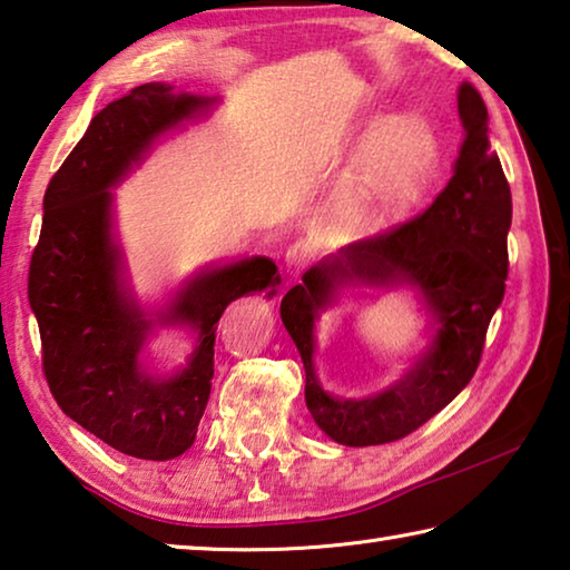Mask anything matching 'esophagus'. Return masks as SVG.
<instances>
[{
    "label": "esophagus",
    "instance_id": "esophagus-1",
    "mask_svg": "<svg viewBox=\"0 0 570 570\" xmlns=\"http://www.w3.org/2000/svg\"><path fill=\"white\" fill-rule=\"evenodd\" d=\"M308 258H312V246L306 242H296L286 249V258H284V268H286V276L288 278H298L302 272L308 264Z\"/></svg>",
    "mask_w": 570,
    "mask_h": 570
}]
</instances>
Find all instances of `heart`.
Listing matches in <instances>:
<instances>
[{
    "label": "heart",
    "instance_id": "heart-1",
    "mask_svg": "<svg viewBox=\"0 0 570 570\" xmlns=\"http://www.w3.org/2000/svg\"><path fill=\"white\" fill-rule=\"evenodd\" d=\"M439 141L421 114H393L361 144L346 177L341 212L351 229L376 232L406 214L431 184Z\"/></svg>",
    "mask_w": 570,
    "mask_h": 570
}]
</instances>
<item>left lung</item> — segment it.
<instances>
[{"instance_id":"obj_1","label":"left lung","mask_w":570,"mask_h":570,"mask_svg":"<svg viewBox=\"0 0 570 570\" xmlns=\"http://www.w3.org/2000/svg\"><path fill=\"white\" fill-rule=\"evenodd\" d=\"M463 141L453 177L416 219L321 258L282 298V321L302 354L306 406L344 446L391 443L436 416L479 368L485 331L509 276L511 189L491 149L489 111L475 87H459ZM409 287L430 316V344L374 397L344 400L320 386L315 321L346 287Z\"/></svg>"}]
</instances>
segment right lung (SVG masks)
<instances>
[{"label": "right lung", "instance_id": "obj_1", "mask_svg": "<svg viewBox=\"0 0 570 570\" xmlns=\"http://www.w3.org/2000/svg\"><path fill=\"white\" fill-rule=\"evenodd\" d=\"M219 97L149 81L101 109L45 194V219L29 264V306L41 334L51 396L81 429L127 456L177 459L191 446L214 379L216 324L246 294H276L268 256H244L191 274L164 306L134 294L114 229V186L154 144L209 114ZM159 327L195 334L187 364L159 372L146 344Z\"/></svg>", "mask_w": 570, "mask_h": 570}]
</instances>
